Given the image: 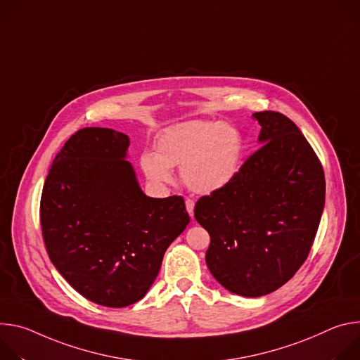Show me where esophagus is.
<instances>
[{"instance_id":"1","label":"esophagus","mask_w":360,"mask_h":360,"mask_svg":"<svg viewBox=\"0 0 360 360\" xmlns=\"http://www.w3.org/2000/svg\"><path fill=\"white\" fill-rule=\"evenodd\" d=\"M186 207H187V212H188L190 217L193 219V216H194V200H191V198H186Z\"/></svg>"}]
</instances>
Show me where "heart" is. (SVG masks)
I'll use <instances>...</instances> for the list:
<instances>
[{"label": "heart", "instance_id": "1", "mask_svg": "<svg viewBox=\"0 0 360 360\" xmlns=\"http://www.w3.org/2000/svg\"><path fill=\"white\" fill-rule=\"evenodd\" d=\"M154 148L155 153H143L140 158L147 179L166 184L173 180L172 169L181 167V179L190 190L210 194L237 174L245 144L234 126L195 120L160 133Z\"/></svg>", "mask_w": 360, "mask_h": 360}]
</instances>
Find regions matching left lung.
Returning <instances> with one entry per match:
<instances>
[{
  "label": "left lung",
  "instance_id": "left-lung-1",
  "mask_svg": "<svg viewBox=\"0 0 360 360\" xmlns=\"http://www.w3.org/2000/svg\"><path fill=\"white\" fill-rule=\"evenodd\" d=\"M260 143L233 180L203 195L194 217L210 234L206 263L231 293L282 288L307 259L325 207L321 160L289 117L259 111Z\"/></svg>",
  "mask_w": 360,
  "mask_h": 360
}]
</instances>
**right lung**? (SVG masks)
<instances>
[{
	"label": "right lung",
	"instance_id": "1",
	"mask_svg": "<svg viewBox=\"0 0 360 360\" xmlns=\"http://www.w3.org/2000/svg\"><path fill=\"white\" fill-rule=\"evenodd\" d=\"M129 144L110 129L78 130L56 155L39 202L53 264L79 295L107 307L144 297L190 223L181 195L141 191L124 160Z\"/></svg>",
	"mask_w": 360,
	"mask_h": 360
}]
</instances>
